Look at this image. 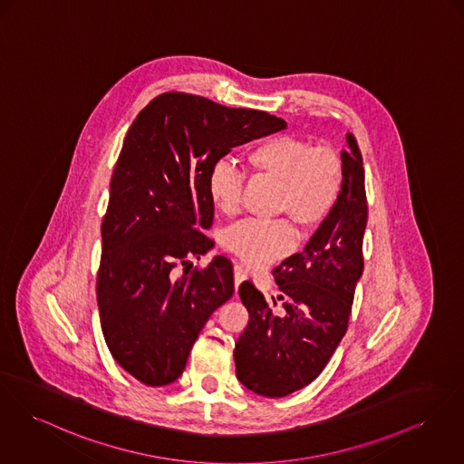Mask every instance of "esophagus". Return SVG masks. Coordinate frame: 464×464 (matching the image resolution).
<instances>
[{
	"label": "esophagus",
	"instance_id": "1",
	"mask_svg": "<svg viewBox=\"0 0 464 464\" xmlns=\"http://www.w3.org/2000/svg\"><path fill=\"white\" fill-rule=\"evenodd\" d=\"M246 279H247V270L242 265H235V285L238 287Z\"/></svg>",
	"mask_w": 464,
	"mask_h": 464
}]
</instances>
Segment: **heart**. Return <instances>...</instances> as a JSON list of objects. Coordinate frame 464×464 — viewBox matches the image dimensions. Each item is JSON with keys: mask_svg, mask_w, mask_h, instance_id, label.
<instances>
[{"mask_svg": "<svg viewBox=\"0 0 464 464\" xmlns=\"http://www.w3.org/2000/svg\"><path fill=\"white\" fill-rule=\"evenodd\" d=\"M246 160L254 173L277 181L274 214L289 217L302 233L320 227L341 198L343 160L330 146L283 134L254 144ZM207 188L218 214H238L244 179L231 164L217 162ZM295 240V227L287 218L244 220L222 235V246L254 268L285 257Z\"/></svg>", "mask_w": 464, "mask_h": 464, "instance_id": "obj_1", "label": "heart"}]
</instances>
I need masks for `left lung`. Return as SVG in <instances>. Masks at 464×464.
<instances>
[{
    "instance_id": "obj_1",
    "label": "left lung",
    "mask_w": 464,
    "mask_h": 464,
    "mask_svg": "<svg viewBox=\"0 0 464 464\" xmlns=\"http://www.w3.org/2000/svg\"><path fill=\"white\" fill-rule=\"evenodd\" d=\"M346 141L341 198L305 249L274 268L281 291L274 305L250 281L238 289L249 323L235 344L237 378L254 393L285 397L314 382L348 330L363 272L367 198L357 140Z\"/></svg>"
}]
</instances>
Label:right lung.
<instances>
[{
  "instance_id": "add662e5",
  "label": "right lung",
  "mask_w": 464,
  "mask_h": 464,
  "mask_svg": "<svg viewBox=\"0 0 464 464\" xmlns=\"http://www.w3.org/2000/svg\"><path fill=\"white\" fill-rule=\"evenodd\" d=\"M283 129L265 111L181 92L155 97L130 125L111 177L97 302L111 355L144 385L179 380L201 328L235 291L226 256L175 272L214 247L201 231L214 222L210 169L231 148Z\"/></svg>"
}]
</instances>
